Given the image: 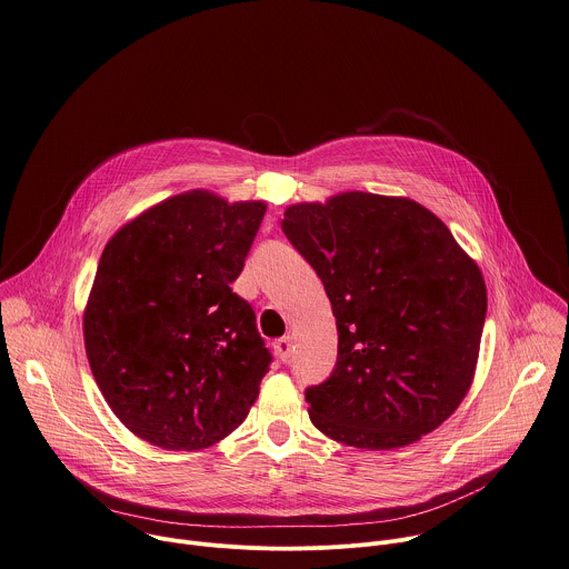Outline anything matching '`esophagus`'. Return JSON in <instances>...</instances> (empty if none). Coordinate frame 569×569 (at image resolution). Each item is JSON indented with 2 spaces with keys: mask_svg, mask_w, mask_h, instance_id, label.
<instances>
[{
  "mask_svg": "<svg viewBox=\"0 0 569 569\" xmlns=\"http://www.w3.org/2000/svg\"><path fill=\"white\" fill-rule=\"evenodd\" d=\"M291 349H293V340H291L289 336H284V338H280V340L273 342V351H276V356H278L282 362L289 360Z\"/></svg>",
  "mask_w": 569,
  "mask_h": 569,
  "instance_id": "obj_1",
  "label": "esophagus"
}]
</instances>
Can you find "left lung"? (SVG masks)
<instances>
[{"instance_id":"left-lung-1","label":"left lung","mask_w":569,"mask_h":569,"mask_svg":"<svg viewBox=\"0 0 569 569\" xmlns=\"http://www.w3.org/2000/svg\"><path fill=\"white\" fill-rule=\"evenodd\" d=\"M282 231L325 284L338 327L311 422L358 449H396L442 425L473 380L487 313L478 264L431 211L362 191L293 204Z\"/></svg>"}]
</instances>
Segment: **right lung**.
Instances as JSON below:
<instances>
[{"mask_svg": "<svg viewBox=\"0 0 569 569\" xmlns=\"http://www.w3.org/2000/svg\"><path fill=\"white\" fill-rule=\"evenodd\" d=\"M264 202L189 191L124 224L104 247L84 345L113 413L173 451L211 447L247 418L271 353L233 293Z\"/></svg>", "mask_w": 569, "mask_h": 569, "instance_id": "1", "label": "right lung"}]
</instances>
